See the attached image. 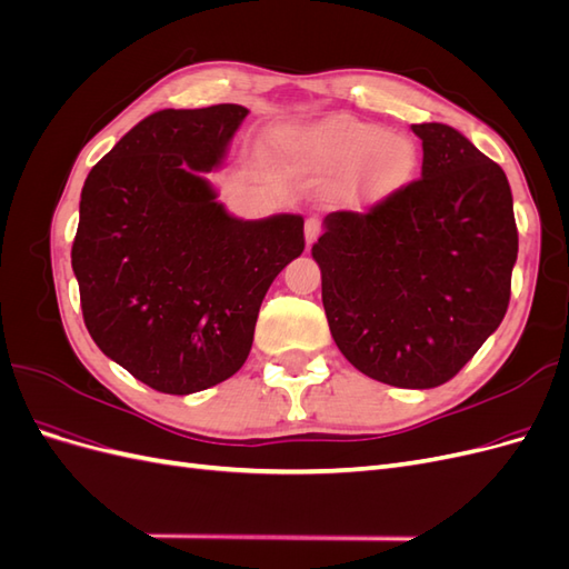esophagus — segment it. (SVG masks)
Segmentation results:
<instances>
[{
    "mask_svg": "<svg viewBox=\"0 0 569 569\" xmlns=\"http://www.w3.org/2000/svg\"><path fill=\"white\" fill-rule=\"evenodd\" d=\"M320 232H322V228H320V220L318 218H308L306 220V244L308 247H311L313 242H316V239L320 237Z\"/></svg>",
    "mask_w": 569,
    "mask_h": 569,
    "instance_id": "esophagus-1",
    "label": "esophagus"
}]
</instances>
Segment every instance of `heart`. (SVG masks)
Masks as SVG:
<instances>
[{"label": "heart", "instance_id": "b5f03b06", "mask_svg": "<svg viewBox=\"0 0 569 569\" xmlns=\"http://www.w3.org/2000/svg\"><path fill=\"white\" fill-rule=\"evenodd\" d=\"M289 159L303 173L332 180V199L363 209L399 192L416 176L418 147L403 132L349 116H332L289 140Z\"/></svg>", "mask_w": 569, "mask_h": 569}]
</instances>
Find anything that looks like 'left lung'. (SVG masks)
Returning a JSON list of instances; mask_svg holds the SVG:
<instances>
[{"label": "left lung", "instance_id": "left-lung-1", "mask_svg": "<svg viewBox=\"0 0 569 569\" xmlns=\"http://www.w3.org/2000/svg\"><path fill=\"white\" fill-rule=\"evenodd\" d=\"M422 178L366 213L335 211L313 244L330 332L377 382L432 389L501 325L518 261L503 168L443 123L412 126Z\"/></svg>", "mask_w": 569, "mask_h": 569}]
</instances>
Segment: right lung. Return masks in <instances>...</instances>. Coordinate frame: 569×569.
Instances as JSON below:
<instances>
[{"label":"right lung","mask_w":569,"mask_h":569,"mask_svg":"<svg viewBox=\"0 0 569 569\" xmlns=\"http://www.w3.org/2000/svg\"><path fill=\"white\" fill-rule=\"evenodd\" d=\"M247 113H151L82 187L71 263L84 325L111 360L163 393L209 389L244 366L268 287L306 247L301 216L239 220L203 178Z\"/></svg>","instance_id":"add662e5"}]
</instances>
